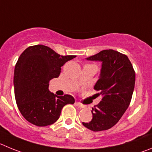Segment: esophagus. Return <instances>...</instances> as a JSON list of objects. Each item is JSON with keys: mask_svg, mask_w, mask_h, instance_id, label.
I'll use <instances>...</instances> for the list:
<instances>
[{"mask_svg": "<svg viewBox=\"0 0 152 152\" xmlns=\"http://www.w3.org/2000/svg\"><path fill=\"white\" fill-rule=\"evenodd\" d=\"M75 104H76V106H77L78 107H79V108H84L85 106L83 104H80L79 102H76L75 103Z\"/></svg>", "mask_w": 152, "mask_h": 152, "instance_id": "obj_1", "label": "esophagus"}]
</instances>
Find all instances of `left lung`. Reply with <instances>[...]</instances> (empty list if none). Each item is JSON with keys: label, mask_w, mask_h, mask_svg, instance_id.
<instances>
[{"label": "left lung", "mask_w": 152, "mask_h": 152, "mask_svg": "<svg viewBox=\"0 0 152 152\" xmlns=\"http://www.w3.org/2000/svg\"><path fill=\"white\" fill-rule=\"evenodd\" d=\"M102 62L99 79L94 89L99 91L102 101L92 107V120L83 123L94 132L110 129L128 108L133 93L136 73L126 55L109 49L88 57Z\"/></svg>", "instance_id": "obj_1"}]
</instances>
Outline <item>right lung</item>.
Instances as JSON below:
<instances>
[{
	"label": "right lung",
	"mask_w": 152,
	"mask_h": 152,
	"mask_svg": "<svg viewBox=\"0 0 152 152\" xmlns=\"http://www.w3.org/2000/svg\"><path fill=\"white\" fill-rule=\"evenodd\" d=\"M75 55L61 56L47 46L27 48L21 54L14 69V94L23 117L32 124L46 126L54 124L66 104H73L72 95L57 96L50 92L49 82L57 78L61 66Z\"/></svg>",
	"instance_id": "add662e5"
}]
</instances>
